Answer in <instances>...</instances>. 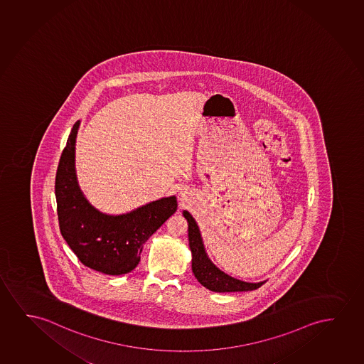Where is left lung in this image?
Segmentation results:
<instances>
[{
	"mask_svg": "<svg viewBox=\"0 0 364 364\" xmlns=\"http://www.w3.org/2000/svg\"><path fill=\"white\" fill-rule=\"evenodd\" d=\"M185 219L189 223V245L193 252V272L200 284L214 292H241L252 291L261 287L264 282L249 284L244 281L232 279L229 274L220 271L214 264H211L205 252L203 240L200 236L199 228L194 218L184 211Z\"/></svg>",
	"mask_w": 364,
	"mask_h": 364,
	"instance_id": "left-lung-1",
	"label": "left lung"
}]
</instances>
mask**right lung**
<instances>
[{
    "label": "right lung",
    "instance_id": "obj_1",
    "mask_svg": "<svg viewBox=\"0 0 364 364\" xmlns=\"http://www.w3.org/2000/svg\"><path fill=\"white\" fill-rule=\"evenodd\" d=\"M77 122L60 155L55 200L60 234L80 262L102 274L119 276L138 266L141 246L178 209L175 196L144 205L129 214H102L85 200L75 169Z\"/></svg>",
    "mask_w": 364,
    "mask_h": 364
}]
</instances>
